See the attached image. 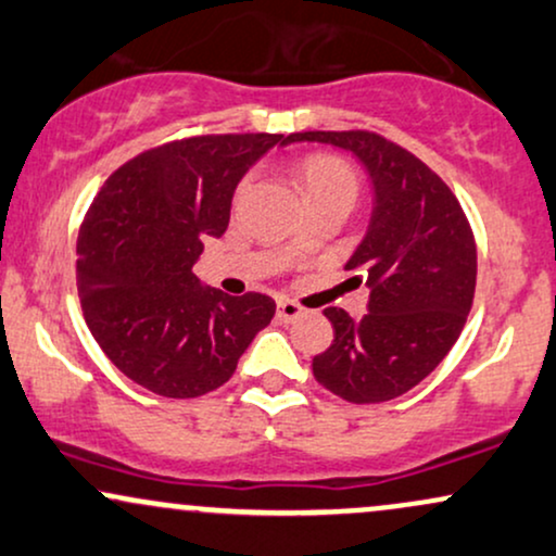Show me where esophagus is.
Segmentation results:
<instances>
[{
	"mask_svg": "<svg viewBox=\"0 0 556 556\" xmlns=\"http://www.w3.org/2000/svg\"><path fill=\"white\" fill-rule=\"evenodd\" d=\"M277 316L279 320H285V324H292V320H298L300 316H305V307L292 303V300H279L277 303Z\"/></svg>",
	"mask_w": 556,
	"mask_h": 556,
	"instance_id": "34e87169",
	"label": "esophagus"
}]
</instances>
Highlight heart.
Wrapping results in <instances>:
<instances>
[{
  "label": "heart",
  "instance_id": "b5f03b06",
  "mask_svg": "<svg viewBox=\"0 0 556 556\" xmlns=\"http://www.w3.org/2000/svg\"><path fill=\"white\" fill-rule=\"evenodd\" d=\"M300 180H303L307 199L326 197V193H342L354 199L357 193V173L346 160L329 155V152H313L300 160Z\"/></svg>",
  "mask_w": 556,
  "mask_h": 556
}]
</instances>
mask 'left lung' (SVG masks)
<instances>
[{
  "instance_id": "left-lung-1",
  "label": "left lung",
  "mask_w": 556,
  "mask_h": 556,
  "mask_svg": "<svg viewBox=\"0 0 556 556\" xmlns=\"http://www.w3.org/2000/svg\"><path fill=\"white\" fill-rule=\"evenodd\" d=\"M292 142L352 152L372 184V214L346 269L370 287L367 316L326 307L333 342L313 376L352 404L406 393L443 363L477 290V243L458 199L438 173L372 131H300Z\"/></svg>"
}]
</instances>
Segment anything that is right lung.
<instances>
[{
	"instance_id": "add662e5",
	"label": "right lung",
	"mask_w": 556,
	"mask_h": 556,
	"mask_svg": "<svg viewBox=\"0 0 556 556\" xmlns=\"http://www.w3.org/2000/svg\"><path fill=\"white\" fill-rule=\"evenodd\" d=\"M282 134H206L152 147L105 180L77 238V292L100 350L165 399H197L236 372L274 318L261 292L230 298L193 274L230 223L240 178Z\"/></svg>"
}]
</instances>
